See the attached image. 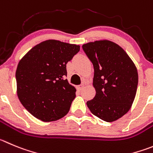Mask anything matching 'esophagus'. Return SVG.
Returning a JSON list of instances; mask_svg holds the SVG:
<instances>
[{
	"instance_id": "1",
	"label": "esophagus",
	"mask_w": 153,
	"mask_h": 153,
	"mask_svg": "<svg viewBox=\"0 0 153 153\" xmlns=\"http://www.w3.org/2000/svg\"><path fill=\"white\" fill-rule=\"evenodd\" d=\"M84 87H85V85H84V84H82V85H79V86H78V89L79 90V91H81V90L83 89Z\"/></svg>"
}]
</instances>
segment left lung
<instances>
[{
    "label": "left lung",
    "instance_id": "8db88e82",
    "mask_svg": "<svg viewBox=\"0 0 153 153\" xmlns=\"http://www.w3.org/2000/svg\"><path fill=\"white\" fill-rule=\"evenodd\" d=\"M82 48L94 65L96 90L87 105L105 122L116 121L129 111L134 100L138 85L136 66L127 53L110 41L90 42Z\"/></svg>",
    "mask_w": 153,
    "mask_h": 153
}]
</instances>
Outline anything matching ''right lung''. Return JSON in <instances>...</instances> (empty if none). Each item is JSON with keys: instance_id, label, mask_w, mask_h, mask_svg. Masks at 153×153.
Segmentation results:
<instances>
[{"instance_id": "right-lung-1", "label": "right lung", "mask_w": 153, "mask_h": 153, "mask_svg": "<svg viewBox=\"0 0 153 153\" xmlns=\"http://www.w3.org/2000/svg\"><path fill=\"white\" fill-rule=\"evenodd\" d=\"M79 51V45L48 40L19 61L16 72L17 95L35 118L52 122L68 112L76 90L65 79L66 64Z\"/></svg>"}]
</instances>
